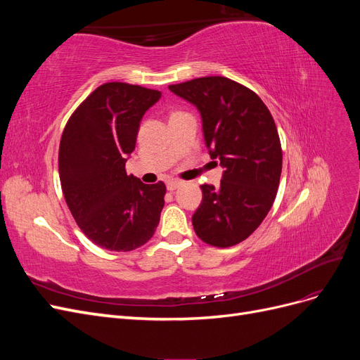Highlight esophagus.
I'll use <instances>...</instances> for the list:
<instances>
[{
    "mask_svg": "<svg viewBox=\"0 0 360 360\" xmlns=\"http://www.w3.org/2000/svg\"><path fill=\"white\" fill-rule=\"evenodd\" d=\"M180 184H181L180 180H168L167 188H168V191H176L180 186Z\"/></svg>",
    "mask_w": 360,
    "mask_h": 360,
    "instance_id": "1",
    "label": "esophagus"
}]
</instances>
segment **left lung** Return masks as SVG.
<instances>
[{"mask_svg":"<svg viewBox=\"0 0 360 360\" xmlns=\"http://www.w3.org/2000/svg\"><path fill=\"white\" fill-rule=\"evenodd\" d=\"M168 89L198 108L210 158L225 168L219 188L201 184L193 230L207 245L234 246L257 230L276 198L282 148L275 120L252 90L224 76Z\"/></svg>","mask_w":360,"mask_h":360,"instance_id":"1","label":"left lung"}]
</instances>
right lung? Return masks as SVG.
Wrapping results in <instances>:
<instances>
[{
  "label": "right lung",
  "instance_id": "obj_1",
  "mask_svg": "<svg viewBox=\"0 0 360 360\" xmlns=\"http://www.w3.org/2000/svg\"><path fill=\"white\" fill-rule=\"evenodd\" d=\"M162 93L106 82L86 97L63 130L58 171L64 198L81 231L108 250L129 252L153 237L165 204L163 181L126 174L143 115Z\"/></svg>",
  "mask_w": 360,
  "mask_h": 360
}]
</instances>
